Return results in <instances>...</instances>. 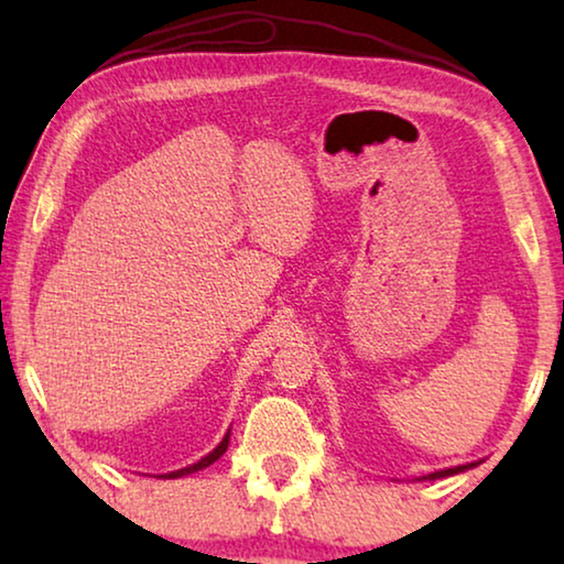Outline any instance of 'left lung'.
<instances>
[{
  "label": "left lung",
  "instance_id": "1",
  "mask_svg": "<svg viewBox=\"0 0 564 564\" xmlns=\"http://www.w3.org/2000/svg\"><path fill=\"white\" fill-rule=\"evenodd\" d=\"M470 467H475V463H467V465H457V467H447V470H437V473H431V475H425V477H423V480H437V477L457 475V473H465V470H470Z\"/></svg>",
  "mask_w": 564,
  "mask_h": 564
}]
</instances>
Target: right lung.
<instances>
[{
    "mask_svg": "<svg viewBox=\"0 0 564 564\" xmlns=\"http://www.w3.org/2000/svg\"><path fill=\"white\" fill-rule=\"evenodd\" d=\"M228 437H231V431H228L226 435H224V441L218 443L212 453H208L206 457H202V460L198 463H194V465H188V467H181V470H174V473H166V475H156V477H164V480H174V477H184V475H191V473H196V470H204V467H208L212 463H216L218 457H221L224 453H226V447H228Z\"/></svg>",
    "mask_w": 564,
    "mask_h": 564,
    "instance_id": "add662e5",
    "label": "right lung"
}]
</instances>
